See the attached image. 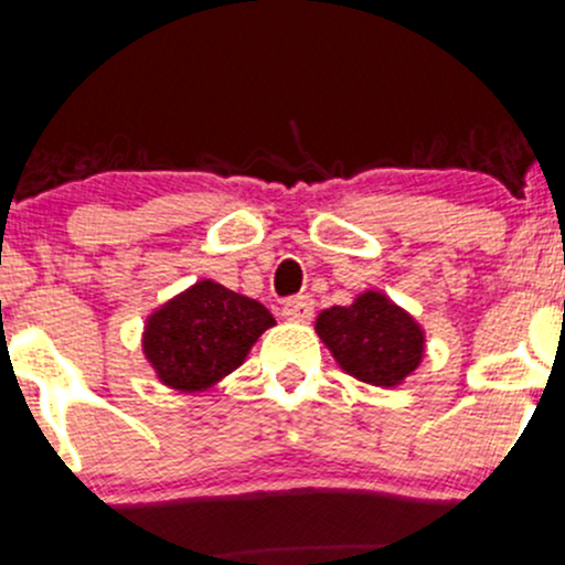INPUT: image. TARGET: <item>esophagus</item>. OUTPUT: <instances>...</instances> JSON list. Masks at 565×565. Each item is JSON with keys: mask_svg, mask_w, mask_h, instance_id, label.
Instances as JSON below:
<instances>
[{"mask_svg": "<svg viewBox=\"0 0 565 565\" xmlns=\"http://www.w3.org/2000/svg\"><path fill=\"white\" fill-rule=\"evenodd\" d=\"M281 313L287 322H308V319L313 317V300L308 298V295H300V298L284 302Z\"/></svg>", "mask_w": 565, "mask_h": 565, "instance_id": "esophagus-1", "label": "esophagus"}]
</instances>
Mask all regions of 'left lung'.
<instances>
[{"label": "left lung", "instance_id": "left-lung-1", "mask_svg": "<svg viewBox=\"0 0 565 565\" xmlns=\"http://www.w3.org/2000/svg\"><path fill=\"white\" fill-rule=\"evenodd\" d=\"M313 328L338 367L373 387H401L427 352L423 324L382 289H365L349 306L324 308Z\"/></svg>", "mask_w": 565, "mask_h": 565}]
</instances>
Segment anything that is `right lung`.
<instances>
[{"label": "right lung", "mask_w": 565, "mask_h": 565, "mask_svg": "<svg viewBox=\"0 0 565 565\" xmlns=\"http://www.w3.org/2000/svg\"><path fill=\"white\" fill-rule=\"evenodd\" d=\"M273 324L263 302L203 278L148 313L140 343L159 384L205 392L241 367Z\"/></svg>", "instance_id": "right-lung-1"}]
</instances>
